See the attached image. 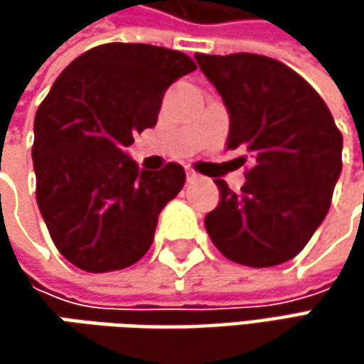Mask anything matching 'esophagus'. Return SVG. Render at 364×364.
<instances>
[{
    "mask_svg": "<svg viewBox=\"0 0 364 364\" xmlns=\"http://www.w3.org/2000/svg\"><path fill=\"white\" fill-rule=\"evenodd\" d=\"M186 180H188V182H196V180H198V174L192 172V170H186Z\"/></svg>",
    "mask_w": 364,
    "mask_h": 364,
    "instance_id": "esophagus-1",
    "label": "esophagus"
}]
</instances>
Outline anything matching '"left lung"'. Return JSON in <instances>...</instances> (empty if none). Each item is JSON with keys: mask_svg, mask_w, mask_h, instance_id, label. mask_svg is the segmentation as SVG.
I'll use <instances>...</instances> for the list:
<instances>
[{"mask_svg": "<svg viewBox=\"0 0 364 364\" xmlns=\"http://www.w3.org/2000/svg\"><path fill=\"white\" fill-rule=\"evenodd\" d=\"M229 111L227 146L255 161L241 192L215 180L220 203L204 218L217 249L241 265L294 259L326 218L343 170V135L320 95L261 54H196Z\"/></svg>", "mask_w": 364, "mask_h": 364, "instance_id": "obj_1", "label": "left lung"}]
</instances>
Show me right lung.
Returning a JSON list of instances; mask_svg holds the SVG:
<instances>
[{"instance_id":"1","label":"right lung","mask_w":364,"mask_h":364,"mask_svg":"<svg viewBox=\"0 0 364 364\" xmlns=\"http://www.w3.org/2000/svg\"><path fill=\"white\" fill-rule=\"evenodd\" d=\"M192 70L178 50L111 42L68 64L38 107L36 200L56 249L78 269H125L151 247L186 174L180 164L139 170L127 147L156 125L168 87Z\"/></svg>"}]
</instances>
